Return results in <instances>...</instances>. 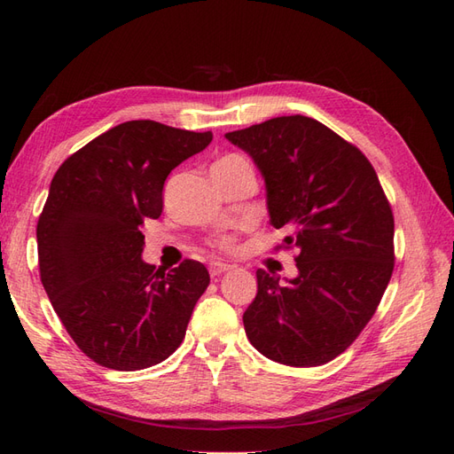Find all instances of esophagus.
Here are the masks:
<instances>
[{
    "instance_id": "34e87169",
    "label": "esophagus",
    "mask_w": 454,
    "mask_h": 454,
    "mask_svg": "<svg viewBox=\"0 0 454 454\" xmlns=\"http://www.w3.org/2000/svg\"><path fill=\"white\" fill-rule=\"evenodd\" d=\"M208 269H210V275H212V277H218V275H222V273L230 271V269H232V265L222 263V262H215V263H210Z\"/></svg>"
}]
</instances>
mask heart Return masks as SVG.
Returning <instances> with one entry per match:
<instances>
[{
  "instance_id": "obj_1",
  "label": "heart",
  "mask_w": 454,
  "mask_h": 454,
  "mask_svg": "<svg viewBox=\"0 0 454 454\" xmlns=\"http://www.w3.org/2000/svg\"><path fill=\"white\" fill-rule=\"evenodd\" d=\"M236 161H244V158H242V156H236V153H232V156H224L222 160H218V161L215 163V166H226V163H236ZM218 246L224 247V249L232 247V239H230V238L220 239Z\"/></svg>"
}]
</instances>
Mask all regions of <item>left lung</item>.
Here are the masks:
<instances>
[{"mask_svg":"<svg viewBox=\"0 0 454 454\" xmlns=\"http://www.w3.org/2000/svg\"><path fill=\"white\" fill-rule=\"evenodd\" d=\"M262 171L283 247L298 275L257 269V294L244 312L247 340L288 366L325 364L369 324L394 271V216L364 153L302 114L228 132Z\"/></svg>","mask_w":454,"mask_h":454,"instance_id":"left-lung-1","label":"left lung"}]
</instances>
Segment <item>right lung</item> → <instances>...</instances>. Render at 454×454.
I'll use <instances>...</instances> for the list:
<instances>
[{
  "mask_svg": "<svg viewBox=\"0 0 454 454\" xmlns=\"http://www.w3.org/2000/svg\"><path fill=\"white\" fill-rule=\"evenodd\" d=\"M210 140L212 132L129 121L72 153L52 177L36 224L41 281L66 332L101 366L148 369L185 337L208 271L192 259L156 271L142 259V224L161 215L171 169Z\"/></svg>",
  "mask_w": 454,
  "mask_h": 454,
  "instance_id": "right-lung-1",
  "label": "right lung"
}]
</instances>
